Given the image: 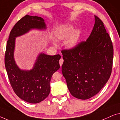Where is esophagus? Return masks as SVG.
<instances>
[{"instance_id":"esophagus-1","label":"esophagus","mask_w":120,"mask_h":120,"mask_svg":"<svg viewBox=\"0 0 120 120\" xmlns=\"http://www.w3.org/2000/svg\"><path fill=\"white\" fill-rule=\"evenodd\" d=\"M63 62H64V59L62 58H61L60 60V61H59V64H60V66H61L62 65V64H63Z\"/></svg>"}]
</instances>
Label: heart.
<instances>
[{
	"mask_svg": "<svg viewBox=\"0 0 120 120\" xmlns=\"http://www.w3.org/2000/svg\"><path fill=\"white\" fill-rule=\"evenodd\" d=\"M72 23L58 26L54 31V38L56 40H64L66 38L65 45L68 48L75 47L80 41L82 31L79 29H75ZM53 44L55 45V40H53Z\"/></svg>",
	"mask_w": 120,
	"mask_h": 120,
	"instance_id": "b5f03b06",
	"label": "heart"
}]
</instances>
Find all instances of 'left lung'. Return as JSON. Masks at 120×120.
<instances>
[{
    "mask_svg": "<svg viewBox=\"0 0 120 120\" xmlns=\"http://www.w3.org/2000/svg\"><path fill=\"white\" fill-rule=\"evenodd\" d=\"M94 25L86 41L62 51V73L73 97L87 99L108 81L112 66L113 46L103 23L94 16Z\"/></svg>",
    "mask_w": 120,
    "mask_h": 120,
    "instance_id": "obj_1",
    "label": "left lung"
}]
</instances>
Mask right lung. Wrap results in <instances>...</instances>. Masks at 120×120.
<instances>
[{"label":"right lung","mask_w":120,"mask_h":120,"mask_svg":"<svg viewBox=\"0 0 120 120\" xmlns=\"http://www.w3.org/2000/svg\"><path fill=\"white\" fill-rule=\"evenodd\" d=\"M47 27L42 18L26 15L21 18L10 33L5 55V65L10 84L17 96L30 103H38L48 97L53 73L60 68L59 54L49 55L41 52L33 68L22 70L14 58L16 38L32 30H45Z\"/></svg>","instance_id":"obj_1"}]
</instances>
